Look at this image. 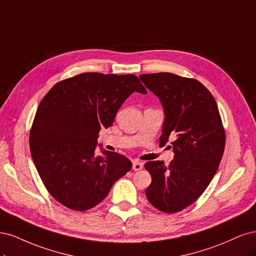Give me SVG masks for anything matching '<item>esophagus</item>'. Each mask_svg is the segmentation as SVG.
Returning a JSON list of instances; mask_svg holds the SVG:
<instances>
[{
    "label": "esophagus",
    "mask_w": 256,
    "mask_h": 256,
    "mask_svg": "<svg viewBox=\"0 0 256 256\" xmlns=\"http://www.w3.org/2000/svg\"><path fill=\"white\" fill-rule=\"evenodd\" d=\"M144 168V164L139 160H133V170L139 171Z\"/></svg>",
    "instance_id": "1"
}]
</instances>
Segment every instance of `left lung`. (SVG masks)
<instances>
[{"mask_svg":"<svg viewBox=\"0 0 256 256\" xmlns=\"http://www.w3.org/2000/svg\"><path fill=\"white\" fill-rule=\"evenodd\" d=\"M139 78L164 107L160 144L176 137L171 142L174 158L168 167L162 160L146 162L152 176L146 196L158 210L178 212L199 199L216 174L224 151V128L215 98L199 80L167 72Z\"/></svg>","mask_w":256,"mask_h":256,"instance_id":"obj_1","label":"left lung"}]
</instances>
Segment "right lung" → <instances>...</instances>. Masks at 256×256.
<instances>
[{"mask_svg": "<svg viewBox=\"0 0 256 256\" xmlns=\"http://www.w3.org/2000/svg\"><path fill=\"white\" fill-rule=\"evenodd\" d=\"M146 94L134 74L82 73L55 84L41 100L30 133L32 158L48 192L66 208L84 212L108 194L132 162L116 152L96 154L102 128L133 94Z\"/></svg>", "mask_w": 256, "mask_h": 256, "instance_id": "obj_1", "label": "right lung"}]
</instances>
